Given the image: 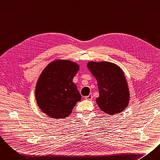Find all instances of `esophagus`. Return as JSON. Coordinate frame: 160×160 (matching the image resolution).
Listing matches in <instances>:
<instances>
[{"label":"esophagus","mask_w":160,"mask_h":160,"mask_svg":"<svg viewBox=\"0 0 160 160\" xmlns=\"http://www.w3.org/2000/svg\"><path fill=\"white\" fill-rule=\"evenodd\" d=\"M85 98L86 99V100H91L92 98H93V95H92L91 93H90L88 96H87V97H85Z\"/></svg>","instance_id":"esophagus-1"}]
</instances>
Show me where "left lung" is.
Returning a JSON list of instances; mask_svg holds the SVG:
<instances>
[{
	"label": "left lung",
	"instance_id": "obj_1",
	"mask_svg": "<svg viewBox=\"0 0 160 160\" xmlns=\"http://www.w3.org/2000/svg\"><path fill=\"white\" fill-rule=\"evenodd\" d=\"M88 68L97 80L99 97L97 104L104 113L122 112L129 103L130 93L122 70L115 63L89 62Z\"/></svg>",
	"mask_w": 160,
	"mask_h": 160
}]
</instances>
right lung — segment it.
<instances>
[{"mask_svg":"<svg viewBox=\"0 0 160 160\" xmlns=\"http://www.w3.org/2000/svg\"><path fill=\"white\" fill-rule=\"evenodd\" d=\"M79 65L69 60L50 63L38 80L35 96L40 110L54 119L69 116L74 106L81 100L77 86L72 82Z\"/></svg>","mask_w":160,"mask_h":160,"instance_id":"right-lung-1","label":"right lung"}]
</instances>
